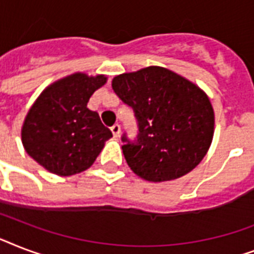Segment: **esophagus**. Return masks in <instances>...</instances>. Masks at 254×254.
Returning a JSON list of instances; mask_svg holds the SVG:
<instances>
[{"label":"esophagus","mask_w":254,"mask_h":254,"mask_svg":"<svg viewBox=\"0 0 254 254\" xmlns=\"http://www.w3.org/2000/svg\"><path fill=\"white\" fill-rule=\"evenodd\" d=\"M111 130H112V133H113V135H115V137H119L120 131H121V127H120L119 124H115V125L111 127Z\"/></svg>","instance_id":"esophagus-1"}]
</instances>
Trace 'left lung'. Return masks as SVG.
<instances>
[{"instance_id": "1", "label": "left lung", "mask_w": 254, "mask_h": 254, "mask_svg": "<svg viewBox=\"0 0 254 254\" xmlns=\"http://www.w3.org/2000/svg\"><path fill=\"white\" fill-rule=\"evenodd\" d=\"M112 88L137 120L135 138L121 135L133 173L150 182L173 181L200 163L215 124L212 105L200 88L162 67L119 75Z\"/></svg>"}]
</instances>
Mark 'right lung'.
<instances>
[{
    "label": "right lung",
    "instance_id": "right-lung-1",
    "mask_svg": "<svg viewBox=\"0 0 254 254\" xmlns=\"http://www.w3.org/2000/svg\"><path fill=\"white\" fill-rule=\"evenodd\" d=\"M107 77L73 73L42 92L26 116L22 143L26 153L50 173L69 177L92 166L112 131L89 97Z\"/></svg>",
    "mask_w": 254,
    "mask_h": 254
}]
</instances>
